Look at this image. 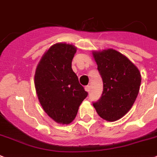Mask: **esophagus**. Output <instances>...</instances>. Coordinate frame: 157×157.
I'll return each mask as SVG.
<instances>
[{
	"instance_id": "obj_1",
	"label": "esophagus",
	"mask_w": 157,
	"mask_h": 157,
	"mask_svg": "<svg viewBox=\"0 0 157 157\" xmlns=\"http://www.w3.org/2000/svg\"><path fill=\"white\" fill-rule=\"evenodd\" d=\"M85 90L87 92H90V86H85Z\"/></svg>"
}]
</instances>
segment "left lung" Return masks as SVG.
I'll return each instance as SVG.
<instances>
[{"mask_svg": "<svg viewBox=\"0 0 157 157\" xmlns=\"http://www.w3.org/2000/svg\"><path fill=\"white\" fill-rule=\"evenodd\" d=\"M93 56L103 82L101 98L93 105L101 118L114 121L133 105L140 90V73L127 57L113 49L93 52Z\"/></svg>", "mask_w": 157, "mask_h": 157, "instance_id": "obj_1", "label": "left lung"}]
</instances>
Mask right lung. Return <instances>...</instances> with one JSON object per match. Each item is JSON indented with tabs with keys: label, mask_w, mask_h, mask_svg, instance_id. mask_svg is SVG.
<instances>
[{
	"label": "right lung",
	"mask_w": 157,
	"mask_h": 157,
	"mask_svg": "<svg viewBox=\"0 0 157 157\" xmlns=\"http://www.w3.org/2000/svg\"><path fill=\"white\" fill-rule=\"evenodd\" d=\"M75 52L71 44H54L43 56L35 74V86L43 109L60 124H70L75 118L88 95L71 68Z\"/></svg>",
	"instance_id": "add662e5"
}]
</instances>
